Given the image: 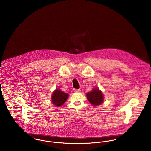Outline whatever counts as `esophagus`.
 Masks as SVG:
<instances>
[{"label":"esophagus","mask_w":151,"mask_h":151,"mask_svg":"<svg viewBox=\"0 0 151 151\" xmlns=\"http://www.w3.org/2000/svg\"><path fill=\"white\" fill-rule=\"evenodd\" d=\"M73 91L74 92H79V89H75V88H73Z\"/></svg>","instance_id":"34e87169"}]
</instances>
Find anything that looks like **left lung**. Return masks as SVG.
<instances>
[{"mask_svg": "<svg viewBox=\"0 0 151 151\" xmlns=\"http://www.w3.org/2000/svg\"><path fill=\"white\" fill-rule=\"evenodd\" d=\"M86 97L89 102L93 106L101 105L104 101L103 94L98 88H95L91 92H88Z\"/></svg>", "mask_w": 151, "mask_h": 151, "instance_id": "obj_1", "label": "left lung"}]
</instances>
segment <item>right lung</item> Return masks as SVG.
Wrapping results in <instances>:
<instances>
[{
	"instance_id": "right-lung-1",
	"label": "right lung",
	"mask_w": 151,
	"mask_h": 151,
	"mask_svg": "<svg viewBox=\"0 0 151 151\" xmlns=\"http://www.w3.org/2000/svg\"><path fill=\"white\" fill-rule=\"evenodd\" d=\"M68 95L61 91L59 89H56L52 96V102L53 104L58 107L62 106L66 101Z\"/></svg>"
}]
</instances>
